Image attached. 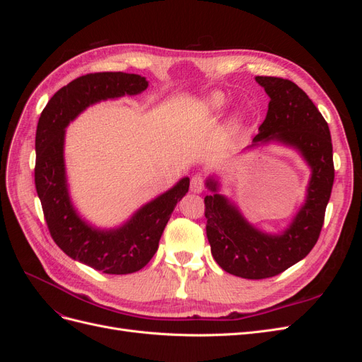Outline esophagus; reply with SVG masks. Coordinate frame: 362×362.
<instances>
[{
    "label": "esophagus",
    "mask_w": 362,
    "mask_h": 362,
    "mask_svg": "<svg viewBox=\"0 0 362 362\" xmlns=\"http://www.w3.org/2000/svg\"><path fill=\"white\" fill-rule=\"evenodd\" d=\"M190 190L193 193H201L204 190V178L201 175H194L190 181Z\"/></svg>",
    "instance_id": "obj_1"
}]
</instances>
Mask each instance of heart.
Here are the masks:
<instances>
[{"label": "heart", "mask_w": 362, "mask_h": 362, "mask_svg": "<svg viewBox=\"0 0 362 362\" xmlns=\"http://www.w3.org/2000/svg\"><path fill=\"white\" fill-rule=\"evenodd\" d=\"M225 104H226L225 95L221 92H214L211 95H208L202 101V112L205 115H214L217 112H221ZM235 119H238V117H235Z\"/></svg>", "instance_id": "obj_1"}]
</instances>
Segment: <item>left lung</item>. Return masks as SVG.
Instances as JSON below:
<instances>
[{
  "instance_id": "left-lung-1",
  "label": "left lung",
  "mask_w": 362,
  "mask_h": 362,
  "mask_svg": "<svg viewBox=\"0 0 362 362\" xmlns=\"http://www.w3.org/2000/svg\"><path fill=\"white\" fill-rule=\"evenodd\" d=\"M255 80L270 101L250 148L273 140L298 149L310 164L311 180L305 204L279 235L252 226L233 202L217 193V181H206L213 192L204 199L213 258L225 272L245 279L276 276L310 254L322 231L335 177L329 127L308 95L298 84L278 76Z\"/></svg>"
}]
</instances>
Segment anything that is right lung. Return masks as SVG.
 Instances as JSON below:
<instances>
[{
	"label": "right lung",
	"instance_id": "obj_1",
	"mask_svg": "<svg viewBox=\"0 0 362 362\" xmlns=\"http://www.w3.org/2000/svg\"><path fill=\"white\" fill-rule=\"evenodd\" d=\"M146 87L145 76L137 74H87L54 93L37 122L35 184L49 234L68 257L108 275H127L148 264L172 211L189 192L190 180L182 178L120 228L96 229L76 214L69 198L63 157L64 128L89 105L137 95Z\"/></svg>",
	"mask_w": 362,
	"mask_h": 362
}]
</instances>
